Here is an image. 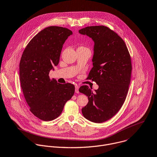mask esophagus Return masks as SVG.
I'll return each instance as SVG.
<instances>
[{
    "instance_id": "esophagus-1",
    "label": "esophagus",
    "mask_w": 157,
    "mask_h": 157,
    "mask_svg": "<svg viewBox=\"0 0 157 157\" xmlns=\"http://www.w3.org/2000/svg\"><path fill=\"white\" fill-rule=\"evenodd\" d=\"M79 86H75V92L76 93H79Z\"/></svg>"
}]
</instances>
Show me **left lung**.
<instances>
[{
    "label": "left lung",
    "instance_id": "left-lung-1",
    "mask_svg": "<svg viewBox=\"0 0 157 157\" xmlns=\"http://www.w3.org/2000/svg\"><path fill=\"white\" fill-rule=\"evenodd\" d=\"M79 33L94 42L93 67L88 79L98 86L94 92L87 86L79 88L89 100L82 113L90 121L103 123L115 115L125 101L132 71L130 55L124 40L108 27L87 26Z\"/></svg>",
    "mask_w": 157,
    "mask_h": 157
}]
</instances>
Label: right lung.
Returning <instances> with one entry per match:
<instances>
[{
	"label": "right lung",
	"mask_w": 157,
	"mask_h": 157,
	"mask_svg": "<svg viewBox=\"0 0 157 157\" xmlns=\"http://www.w3.org/2000/svg\"><path fill=\"white\" fill-rule=\"evenodd\" d=\"M73 34L67 28L49 26L38 33L25 48L20 63L21 87L32 113L51 121L62 113L75 93V86L57 82L48 76L58 65L63 45Z\"/></svg>",
	"instance_id": "add662e5"
}]
</instances>
